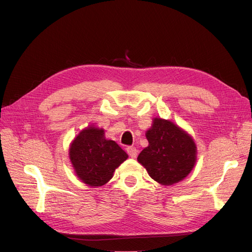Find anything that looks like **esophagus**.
I'll return each mask as SVG.
<instances>
[{"instance_id": "esophagus-1", "label": "esophagus", "mask_w": 252, "mask_h": 252, "mask_svg": "<svg viewBox=\"0 0 252 252\" xmlns=\"http://www.w3.org/2000/svg\"><path fill=\"white\" fill-rule=\"evenodd\" d=\"M127 154L129 155V157L132 158H135L136 157H138V149H136L135 147H132V146H129L127 147Z\"/></svg>"}]
</instances>
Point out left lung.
<instances>
[{"label":"left lung","instance_id":"1","mask_svg":"<svg viewBox=\"0 0 252 252\" xmlns=\"http://www.w3.org/2000/svg\"><path fill=\"white\" fill-rule=\"evenodd\" d=\"M146 138L149 145L141 151L138 161L155 181L169 186L192 170L196 161L195 144L172 122L156 118Z\"/></svg>","mask_w":252,"mask_h":252}]
</instances>
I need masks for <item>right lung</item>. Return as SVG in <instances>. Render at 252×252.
I'll return each instance as SVG.
<instances>
[{"instance_id":"obj_1","label":"right lung","mask_w":252,"mask_h":252,"mask_svg":"<svg viewBox=\"0 0 252 252\" xmlns=\"http://www.w3.org/2000/svg\"><path fill=\"white\" fill-rule=\"evenodd\" d=\"M69 158L80 180L98 187L113 177L114 170L128 156L116 142L104 138L103 129L88 127L71 143Z\"/></svg>"}]
</instances>
